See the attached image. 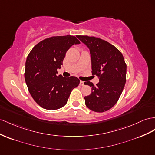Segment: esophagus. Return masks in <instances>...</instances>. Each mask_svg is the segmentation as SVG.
I'll return each mask as SVG.
<instances>
[{
    "label": "esophagus",
    "mask_w": 155,
    "mask_h": 155,
    "mask_svg": "<svg viewBox=\"0 0 155 155\" xmlns=\"http://www.w3.org/2000/svg\"><path fill=\"white\" fill-rule=\"evenodd\" d=\"M79 85H80L81 86H83V85H84V81H80V83H79Z\"/></svg>",
    "instance_id": "1"
}]
</instances>
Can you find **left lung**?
I'll list each match as a JSON object with an SVG mask.
<instances>
[{
  "instance_id": "left-lung-1",
  "label": "left lung",
  "mask_w": 155,
  "mask_h": 155,
  "mask_svg": "<svg viewBox=\"0 0 155 155\" xmlns=\"http://www.w3.org/2000/svg\"><path fill=\"white\" fill-rule=\"evenodd\" d=\"M90 49L92 74L99 78L96 86L90 81L85 85L92 87L90 95L85 97V105L95 112H104L117 102L126 83L127 64L119 50L99 38L77 36Z\"/></svg>"
}]
</instances>
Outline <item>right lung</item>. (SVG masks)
<instances>
[{
	"instance_id": "right-lung-1",
	"label": "right lung",
	"mask_w": 155,
	"mask_h": 155,
	"mask_svg": "<svg viewBox=\"0 0 155 155\" xmlns=\"http://www.w3.org/2000/svg\"><path fill=\"white\" fill-rule=\"evenodd\" d=\"M80 43L76 36H52L38 43L29 53L25 79L35 101L45 110H55L66 105L71 92L79 84L75 77L57 76L66 53Z\"/></svg>"
}]
</instances>
